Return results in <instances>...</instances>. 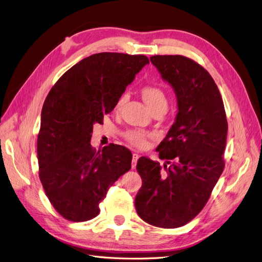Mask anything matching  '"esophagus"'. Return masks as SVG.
Wrapping results in <instances>:
<instances>
[{
    "instance_id": "34e87169",
    "label": "esophagus",
    "mask_w": 262,
    "mask_h": 262,
    "mask_svg": "<svg viewBox=\"0 0 262 262\" xmlns=\"http://www.w3.org/2000/svg\"><path fill=\"white\" fill-rule=\"evenodd\" d=\"M139 157H140V155H139V154H137V153H134V154H133V156H132V168H136V166H137V163H138Z\"/></svg>"
}]
</instances>
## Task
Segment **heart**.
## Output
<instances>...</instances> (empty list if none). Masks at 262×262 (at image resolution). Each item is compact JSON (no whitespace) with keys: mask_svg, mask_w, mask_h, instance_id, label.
<instances>
[{"mask_svg":"<svg viewBox=\"0 0 262 262\" xmlns=\"http://www.w3.org/2000/svg\"><path fill=\"white\" fill-rule=\"evenodd\" d=\"M141 93L142 97H143L144 101L146 102V105L152 110L160 106L167 105V99H166L165 93L163 92L161 87H158L157 85H145L143 89H142ZM124 99V96L120 98V100L118 101L117 108H119L123 104ZM146 138L147 136L144 132H141L138 130H132L126 133V139H128V141L138 147H142L146 144Z\"/></svg>","mask_w":262,"mask_h":262,"instance_id":"1","label":"heart"}]
</instances>
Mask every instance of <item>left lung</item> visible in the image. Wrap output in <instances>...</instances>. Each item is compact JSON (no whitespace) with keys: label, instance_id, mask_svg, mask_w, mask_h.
<instances>
[{"label":"left lung","instance_id":"1","mask_svg":"<svg viewBox=\"0 0 262 262\" xmlns=\"http://www.w3.org/2000/svg\"><path fill=\"white\" fill-rule=\"evenodd\" d=\"M149 60L175 92L178 112L156 148L165 160V171L157 162L139 158L142 187L134 204L146 223L176 228L200 213L223 172L227 121L207 70L182 55H153Z\"/></svg>","mask_w":262,"mask_h":262}]
</instances>
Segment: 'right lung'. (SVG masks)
Returning <instances> with one entry per match:
<instances>
[{
    "label": "right lung",
    "mask_w": 262,
    "mask_h": 262,
    "mask_svg": "<svg viewBox=\"0 0 262 262\" xmlns=\"http://www.w3.org/2000/svg\"><path fill=\"white\" fill-rule=\"evenodd\" d=\"M148 63L142 54H93L67 71L47 96L37 141L39 178L64 219L97 216L109 188L131 168L128 148L110 144L96 150L92 132Z\"/></svg>",
    "instance_id": "add662e5"
}]
</instances>
